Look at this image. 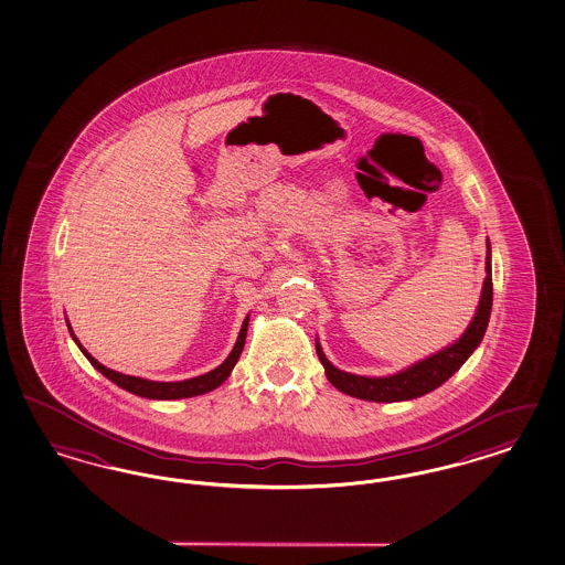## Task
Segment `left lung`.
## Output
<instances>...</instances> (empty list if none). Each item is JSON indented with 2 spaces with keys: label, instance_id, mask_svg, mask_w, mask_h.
<instances>
[{
  "label": "left lung",
  "instance_id": "8db88e82",
  "mask_svg": "<svg viewBox=\"0 0 565 565\" xmlns=\"http://www.w3.org/2000/svg\"><path fill=\"white\" fill-rule=\"evenodd\" d=\"M483 290L481 299L475 311V318L468 323L467 330L462 337L454 340L450 347L437 351L434 355L425 356L411 367L384 375V377H367V375H355L349 371L334 367L326 355H323L322 344L316 339V351L322 361L326 377L332 386L355 396L361 401L370 403H401V401H413L419 398L423 394L434 392L436 387L441 386L446 380H450L456 371L465 365L468 356L475 353V349L481 344L491 316V306H493V280H491V243L487 239V258H484Z\"/></svg>",
  "mask_w": 565,
  "mask_h": 565
}]
</instances>
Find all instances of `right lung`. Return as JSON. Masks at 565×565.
I'll list each match as a JSON object with an SVG mask.
<instances>
[{
	"instance_id": "1",
	"label": "right lung",
	"mask_w": 565,
	"mask_h": 565,
	"mask_svg": "<svg viewBox=\"0 0 565 565\" xmlns=\"http://www.w3.org/2000/svg\"><path fill=\"white\" fill-rule=\"evenodd\" d=\"M65 322H67V320H65ZM247 326H249V313H247L245 320H243L242 330H239V337H237V342H235L233 351L228 353V356H226L225 361H223L216 370L209 371V373H204V375H198V377L183 380V382H152V380H145V377H136V375H126V373L109 370V367H105L103 363H98L97 359L82 347L81 340L76 339V334L72 332L70 322H67V330H70L72 339L78 344V349L84 353V356L93 363V367L100 371L107 380H111L117 386L128 390V392L136 394V396H142V398H152V401H179V398H192V396L206 394L210 390H214V387H218L225 382L226 377L231 375L233 367H235V363L239 361V355H242L245 337H247Z\"/></svg>"
}]
</instances>
